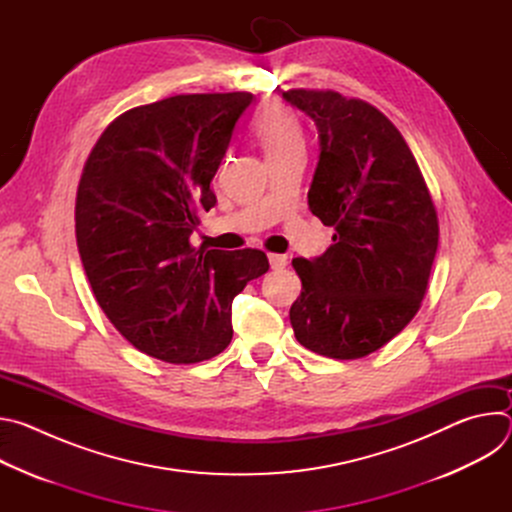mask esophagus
<instances>
[{"instance_id": "obj_1", "label": "esophagus", "mask_w": 512, "mask_h": 512, "mask_svg": "<svg viewBox=\"0 0 512 512\" xmlns=\"http://www.w3.org/2000/svg\"><path fill=\"white\" fill-rule=\"evenodd\" d=\"M269 265L271 269H283L287 265V257L279 253H269Z\"/></svg>"}]
</instances>
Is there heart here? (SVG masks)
I'll use <instances>...</instances> for the list:
<instances>
[{
    "label": "heart",
    "mask_w": 512,
    "mask_h": 512,
    "mask_svg": "<svg viewBox=\"0 0 512 512\" xmlns=\"http://www.w3.org/2000/svg\"><path fill=\"white\" fill-rule=\"evenodd\" d=\"M255 137L267 158L304 148V133L298 117L281 107L267 109L253 121Z\"/></svg>",
    "instance_id": "1"
}]
</instances>
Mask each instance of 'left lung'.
Returning a JSON list of instances; mask_svg holds the SVG:
<instances>
[{
    "label": "left lung",
    "mask_w": 512,
    "mask_h": 512,
    "mask_svg": "<svg viewBox=\"0 0 512 512\" xmlns=\"http://www.w3.org/2000/svg\"><path fill=\"white\" fill-rule=\"evenodd\" d=\"M283 99L318 127L308 204L334 245L291 261L302 294L289 322L302 346L352 360L395 338L417 314L440 239L421 170L399 129L373 105L334 91Z\"/></svg>",
    "instance_id": "8db88e82"
}]
</instances>
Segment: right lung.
Here are the masks:
<instances>
[{"instance_id": "add662e5", "label": "right lung", "mask_w": 512, "mask_h": 512, "mask_svg": "<svg viewBox=\"0 0 512 512\" xmlns=\"http://www.w3.org/2000/svg\"><path fill=\"white\" fill-rule=\"evenodd\" d=\"M251 93L176 95L119 115L77 190V245L93 294L141 352L190 364L221 354L237 294L269 269L257 249L192 247L210 182Z\"/></svg>"}]
</instances>
